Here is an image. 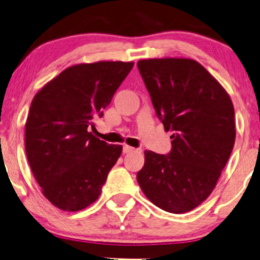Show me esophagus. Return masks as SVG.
<instances>
[{
  "mask_svg": "<svg viewBox=\"0 0 260 260\" xmlns=\"http://www.w3.org/2000/svg\"><path fill=\"white\" fill-rule=\"evenodd\" d=\"M135 150H136V149L130 147V145H126V144L123 145V152H124V154H127V152H133Z\"/></svg>",
  "mask_w": 260,
  "mask_h": 260,
  "instance_id": "obj_1",
  "label": "esophagus"
}]
</instances>
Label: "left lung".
<instances>
[{
	"label": "left lung",
	"mask_w": 260,
	"mask_h": 260,
	"mask_svg": "<svg viewBox=\"0 0 260 260\" xmlns=\"http://www.w3.org/2000/svg\"><path fill=\"white\" fill-rule=\"evenodd\" d=\"M137 67L156 115L166 131H173L168 154L144 151L137 182L163 211L189 212L209 197L232 152V101L195 60L148 59Z\"/></svg>",
	"instance_id": "obj_1"
}]
</instances>
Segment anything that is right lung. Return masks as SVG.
<instances>
[{"label": "right lung", "instance_id": "add662e5", "mask_svg": "<svg viewBox=\"0 0 260 260\" xmlns=\"http://www.w3.org/2000/svg\"><path fill=\"white\" fill-rule=\"evenodd\" d=\"M134 62L80 63L62 71L35 94L24 144L42 193L62 211L77 212L97 200L122 145L108 144L88 127L133 69Z\"/></svg>", "mask_w": 260, "mask_h": 260}]
</instances>
